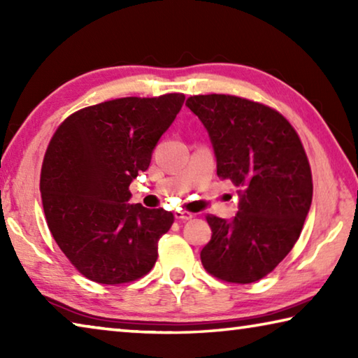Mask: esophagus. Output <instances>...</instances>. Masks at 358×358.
Segmentation results:
<instances>
[{"label":"esophagus","instance_id":"34e87169","mask_svg":"<svg viewBox=\"0 0 358 358\" xmlns=\"http://www.w3.org/2000/svg\"><path fill=\"white\" fill-rule=\"evenodd\" d=\"M173 216H175V220L189 221L194 215H192V213H187V211H180V210H177V211H175V213H173Z\"/></svg>","mask_w":358,"mask_h":358}]
</instances>
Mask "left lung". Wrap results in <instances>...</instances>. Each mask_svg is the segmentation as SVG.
<instances>
[{
  "instance_id": "left-lung-1",
  "label": "left lung",
  "mask_w": 358,
  "mask_h": 358,
  "mask_svg": "<svg viewBox=\"0 0 358 358\" xmlns=\"http://www.w3.org/2000/svg\"><path fill=\"white\" fill-rule=\"evenodd\" d=\"M207 129L216 172L238 187L232 220L207 216L211 240L201 251L210 275L250 284L292 250L313 201L310 162L295 129L273 108L229 94L191 96Z\"/></svg>"
}]
</instances>
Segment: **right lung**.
Returning a JSON list of instances; mask_svg holds the SVG:
<instances>
[{"instance_id":"obj_1","label":"right lung","mask_w":358,"mask_h":358,"mask_svg":"<svg viewBox=\"0 0 358 358\" xmlns=\"http://www.w3.org/2000/svg\"><path fill=\"white\" fill-rule=\"evenodd\" d=\"M183 102L180 93L102 102L72 113L48 143L41 172L45 220L88 280L129 282L153 268L173 215L129 203V185L148 169Z\"/></svg>"}]
</instances>
